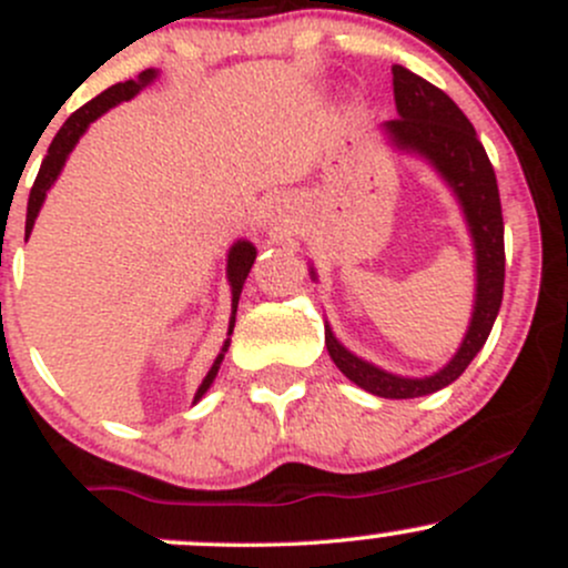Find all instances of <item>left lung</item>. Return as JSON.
Returning a JSON list of instances; mask_svg holds the SVG:
<instances>
[{
	"label": "left lung",
	"instance_id": "obj_1",
	"mask_svg": "<svg viewBox=\"0 0 568 568\" xmlns=\"http://www.w3.org/2000/svg\"><path fill=\"white\" fill-rule=\"evenodd\" d=\"M393 90L397 116L384 122L382 130L397 149L429 160V165L446 179L465 211L475 245L473 321L456 355L438 374L408 379V376H395L376 368L374 363H366L342 347L325 325V347H328L331 361L349 382L371 395L403 400V397H422L448 387L465 374L473 357L486 344L501 306V291H505V224H501L497 175L488 162L484 143L478 141L475 128L462 114V109L440 88L403 67H393Z\"/></svg>",
	"mask_w": 568,
	"mask_h": 568
}]
</instances>
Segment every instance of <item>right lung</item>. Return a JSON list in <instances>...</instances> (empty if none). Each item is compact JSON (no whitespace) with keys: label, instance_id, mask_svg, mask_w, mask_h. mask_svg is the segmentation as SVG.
Masks as SVG:
<instances>
[{"label":"right lung","instance_id":"add662e5","mask_svg":"<svg viewBox=\"0 0 568 568\" xmlns=\"http://www.w3.org/2000/svg\"><path fill=\"white\" fill-rule=\"evenodd\" d=\"M154 77H158V71L146 69V71H141L139 80H128V82L112 84V88L103 90L101 95H95L93 101L84 103L82 109H77V112L71 114L67 122H63V128L58 130L53 143H50L48 158L42 160V168H39L34 186H31L29 211H26V240H29L31 230H34L37 213H39V207H42L44 197H48V189L55 184L58 173H61L63 165H67V158L71 154V149L77 146V141H80V135L84 133V130L90 128V122H95L98 116L106 114L109 109L116 106V103L130 101V98L139 93L141 88H146V84L152 82ZM253 262H256V247L247 243V240H237V243H234V245L230 247V258H226V277H230V285H232V321H230V336H232V328H234V315H237L240 293H243V283H245L247 272H251ZM226 347H230V338H226V342H224V347H221L216 363H213L211 371H207V376H205V379H202V384L197 387V395H194V403H197L200 397L207 393V387H211L213 379H216L219 366H221V361H224Z\"/></svg>","mask_w":568,"mask_h":568}]
</instances>
